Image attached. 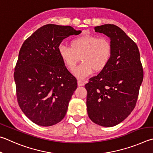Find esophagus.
<instances>
[{
  "mask_svg": "<svg viewBox=\"0 0 153 153\" xmlns=\"http://www.w3.org/2000/svg\"><path fill=\"white\" fill-rule=\"evenodd\" d=\"M77 84H78V86H84L85 82L84 81H81V80H78V81H77Z\"/></svg>",
  "mask_w": 153,
  "mask_h": 153,
  "instance_id": "1",
  "label": "esophagus"
}]
</instances>
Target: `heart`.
I'll use <instances>...</instances> for the list:
<instances>
[{
  "label": "heart",
  "mask_w": 153,
  "mask_h": 153,
  "mask_svg": "<svg viewBox=\"0 0 153 153\" xmlns=\"http://www.w3.org/2000/svg\"><path fill=\"white\" fill-rule=\"evenodd\" d=\"M111 44L106 37L86 35L76 37L71 42V47H58L60 57L66 66L73 69L81 60L82 62L72 71L79 79H85L93 71L100 72L108 65L111 56Z\"/></svg>",
  "instance_id": "obj_1"
}]
</instances>
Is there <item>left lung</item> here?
Listing matches in <instances>:
<instances>
[{
  "instance_id": "1",
  "label": "left lung",
  "mask_w": 153,
  "mask_h": 153,
  "mask_svg": "<svg viewBox=\"0 0 153 153\" xmlns=\"http://www.w3.org/2000/svg\"><path fill=\"white\" fill-rule=\"evenodd\" d=\"M95 31L109 37L112 52L105 68L85 85L87 114L95 124L112 127L135 108L143 69L137 45L122 29L105 24L95 27Z\"/></svg>"
}]
</instances>
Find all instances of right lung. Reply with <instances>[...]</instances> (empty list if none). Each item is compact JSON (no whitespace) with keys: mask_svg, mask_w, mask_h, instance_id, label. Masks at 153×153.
<instances>
[{"mask_svg":"<svg viewBox=\"0 0 153 153\" xmlns=\"http://www.w3.org/2000/svg\"><path fill=\"white\" fill-rule=\"evenodd\" d=\"M81 33L71 26L48 24L23 42L14 72L16 93L21 110L35 124L50 126L65 116L77 81L58 47L64 39Z\"/></svg>","mask_w":153,"mask_h":153,"instance_id":"obj_1","label":"right lung"}]
</instances>
